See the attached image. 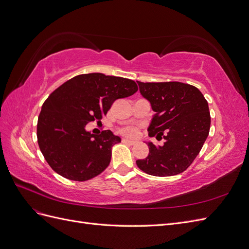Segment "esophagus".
I'll return each instance as SVG.
<instances>
[{
  "mask_svg": "<svg viewBox=\"0 0 249 249\" xmlns=\"http://www.w3.org/2000/svg\"><path fill=\"white\" fill-rule=\"evenodd\" d=\"M123 143H124V144H129V145H134L136 142L133 140H129V139H123Z\"/></svg>",
  "mask_w": 249,
  "mask_h": 249,
  "instance_id": "34e87169",
  "label": "esophagus"
}]
</instances>
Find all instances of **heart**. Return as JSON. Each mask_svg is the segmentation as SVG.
<instances>
[{
    "instance_id": "obj_1",
    "label": "heart",
    "mask_w": 249,
    "mask_h": 249,
    "mask_svg": "<svg viewBox=\"0 0 249 249\" xmlns=\"http://www.w3.org/2000/svg\"><path fill=\"white\" fill-rule=\"evenodd\" d=\"M120 134L124 135V136H125V137L134 138L138 135V131H137V129H135V127L127 126V127H124V129L120 130Z\"/></svg>"
}]
</instances>
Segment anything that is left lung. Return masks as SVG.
<instances>
[{"mask_svg":"<svg viewBox=\"0 0 249 249\" xmlns=\"http://www.w3.org/2000/svg\"><path fill=\"white\" fill-rule=\"evenodd\" d=\"M137 83L155 112L148 136L165 139L162 146L147 141L148 156L137 160V166L155 177L178 175L190 166L208 137V102L196 87L185 83Z\"/></svg>","mask_w":249,"mask_h":249,"instance_id":"obj_1","label":"left lung"}]
</instances>
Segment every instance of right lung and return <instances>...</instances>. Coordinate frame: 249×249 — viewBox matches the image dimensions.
I'll return each mask as SVG.
<instances>
[{
	"label": "right lung",
	"instance_id": "add662e5",
	"mask_svg": "<svg viewBox=\"0 0 249 249\" xmlns=\"http://www.w3.org/2000/svg\"><path fill=\"white\" fill-rule=\"evenodd\" d=\"M138 90L133 80L93 72L65 82L43 103L37 122V140L52 169L71 180L99 176L111 161V148L122 141L110 130L100 135L86 124L101 120L111 105Z\"/></svg>",
	"mask_w": 249,
	"mask_h": 249
}]
</instances>
